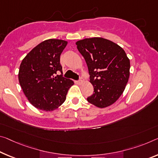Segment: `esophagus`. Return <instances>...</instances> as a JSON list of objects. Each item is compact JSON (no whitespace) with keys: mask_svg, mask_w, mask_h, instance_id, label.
I'll list each match as a JSON object with an SVG mask.
<instances>
[{"mask_svg":"<svg viewBox=\"0 0 158 158\" xmlns=\"http://www.w3.org/2000/svg\"><path fill=\"white\" fill-rule=\"evenodd\" d=\"M83 82H84L83 78H82V77H80V79H79V81H78V83H79V84H81L82 83H83Z\"/></svg>","mask_w":158,"mask_h":158,"instance_id":"obj_1","label":"esophagus"}]
</instances>
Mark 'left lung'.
<instances>
[{
    "label": "left lung",
    "instance_id": "1",
    "mask_svg": "<svg viewBox=\"0 0 158 158\" xmlns=\"http://www.w3.org/2000/svg\"><path fill=\"white\" fill-rule=\"evenodd\" d=\"M89 69L94 94L87 98L100 108L111 106L124 91L129 77L130 61L122 48L101 37L76 43Z\"/></svg>",
    "mask_w": 158,
    "mask_h": 158
}]
</instances>
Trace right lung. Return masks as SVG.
I'll return each instance as SVG.
<instances>
[{
	"label": "right lung",
	"instance_id": "add662e5",
	"mask_svg": "<svg viewBox=\"0 0 158 158\" xmlns=\"http://www.w3.org/2000/svg\"><path fill=\"white\" fill-rule=\"evenodd\" d=\"M67 41L48 39L34 48L22 60L18 79L32 106L48 112L58 108L66 99L74 81L64 78L60 57Z\"/></svg>",
	"mask_w": 158,
	"mask_h": 158
}]
</instances>
